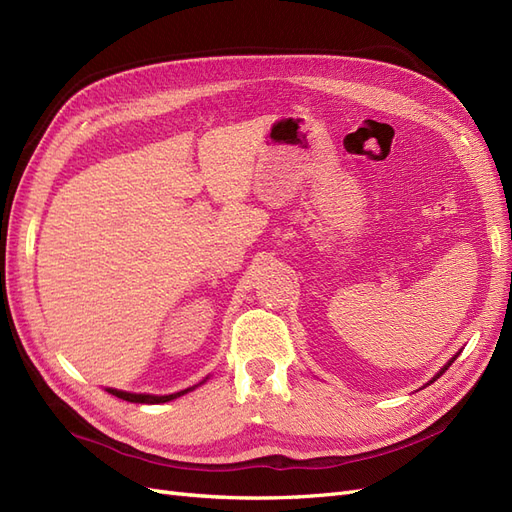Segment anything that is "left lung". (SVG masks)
Listing matches in <instances>:
<instances>
[{
  "label": "left lung",
  "instance_id": "8db88e82",
  "mask_svg": "<svg viewBox=\"0 0 512 512\" xmlns=\"http://www.w3.org/2000/svg\"><path fill=\"white\" fill-rule=\"evenodd\" d=\"M451 363H453V361H451ZM451 363H448V365H451ZM448 365H446V367H448ZM446 367H444V369H442V371H440V374H444V371H446ZM440 374H438V376H436V378H440ZM436 378H433V380H436Z\"/></svg>",
  "mask_w": 512,
  "mask_h": 512
}]
</instances>
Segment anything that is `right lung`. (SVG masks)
Listing matches in <instances>:
<instances>
[{"label":"right lung","mask_w":512,"mask_h":512,"mask_svg":"<svg viewBox=\"0 0 512 512\" xmlns=\"http://www.w3.org/2000/svg\"><path fill=\"white\" fill-rule=\"evenodd\" d=\"M111 395L119 397V399H126V401H132V404H164V401H170V399H177L181 397L183 393H188L192 389H185L181 393H173V395H136V393H126V391H117V389H106Z\"/></svg>","instance_id":"obj_1"}]
</instances>
